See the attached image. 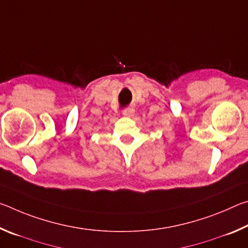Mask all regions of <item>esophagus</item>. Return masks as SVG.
<instances>
[{
	"instance_id": "esophagus-1",
	"label": "esophagus",
	"mask_w": 248,
	"mask_h": 248,
	"mask_svg": "<svg viewBox=\"0 0 248 248\" xmlns=\"http://www.w3.org/2000/svg\"><path fill=\"white\" fill-rule=\"evenodd\" d=\"M133 114H134V109L133 108H125V109H124V111H123V115L124 117H132Z\"/></svg>"
}]
</instances>
